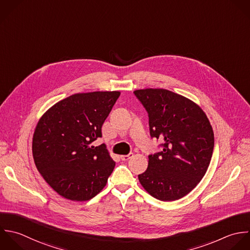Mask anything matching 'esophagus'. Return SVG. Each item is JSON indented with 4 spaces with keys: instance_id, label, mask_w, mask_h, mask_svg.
I'll return each instance as SVG.
<instances>
[{
    "instance_id": "34e87169",
    "label": "esophagus",
    "mask_w": 250,
    "mask_h": 250,
    "mask_svg": "<svg viewBox=\"0 0 250 250\" xmlns=\"http://www.w3.org/2000/svg\"><path fill=\"white\" fill-rule=\"evenodd\" d=\"M133 157V153H129L128 155H125V156H121L122 161H128L129 159H131Z\"/></svg>"
}]
</instances>
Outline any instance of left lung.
Masks as SVG:
<instances>
[{"label":"left lung","mask_w":250,"mask_h":250,"mask_svg":"<svg viewBox=\"0 0 250 250\" xmlns=\"http://www.w3.org/2000/svg\"><path fill=\"white\" fill-rule=\"evenodd\" d=\"M149 116L150 134L163 151L149 156L148 167L138 175L154 198L176 201L189 194L205 176L213 152L212 126L192 100L164 88L134 91Z\"/></svg>","instance_id":"1"}]
</instances>
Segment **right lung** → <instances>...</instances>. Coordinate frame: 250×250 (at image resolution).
I'll return each mask as SVG.
<instances>
[{"label": "right lung", "instance_id": "1", "mask_svg": "<svg viewBox=\"0 0 250 250\" xmlns=\"http://www.w3.org/2000/svg\"><path fill=\"white\" fill-rule=\"evenodd\" d=\"M120 91L73 94L50 107L39 120L32 152L37 169L60 196L75 202L95 197L106 186L116 163L102 137L101 127Z\"/></svg>", "mask_w": 250, "mask_h": 250}]
</instances>
